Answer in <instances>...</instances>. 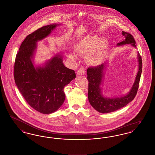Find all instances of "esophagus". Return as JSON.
I'll list each match as a JSON object with an SVG mask.
<instances>
[{"instance_id":"34e87169","label":"esophagus","mask_w":155,"mask_h":155,"mask_svg":"<svg viewBox=\"0 0 155 155\" xmlns=\"http://www.w3.org/2000/svg\"><path fill=\"white\" fill-rule=\"evenodd\" d=\"M85 73V70L84 68H82V67L77 71V75H84Z\"/></svg>"}]
</instances>
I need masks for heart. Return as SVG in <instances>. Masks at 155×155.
Returning a JSON list of instances; mask_svg holds the SVG:
<instances>
[{
	"mask_svg": "<svg viewBox=\"0 0 155 155\" xmlns=\"http://www.w3.org/2000/svg\"><path fill=\"white\" fill-rule=\"evenodd\" d=\"M107 46L106 40L99 39L96 36H89L81 40L77 46L76 51L80 54L88 55L87 59L89 63L96 65L102 61ZM70 56L72 59L75 58L73 53H71Z\"/></svg>",
	"mask_w": 155,
	"mask_h": 155,
	"instance_id": "obj_1",
	"label": "heart"
}]
</instances>
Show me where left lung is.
<instances>
[{"instance_id":"1","label":"left lung","mask_w":155,"mask_h":155,"mask_svg":"<svg viewBox=\"0 0 155 155\" xmlns=\"http://www.w3.org/2000/svg\"><path fill=\"white\" fill-rule=\"evenodd\" d=\"M122 34L125 37V40L118 43L117 45V46L131 44L134 47H136L135 41L131 34L122 31ZM138 59L139 69L133 86L127 95L119 97H104L102 94V90L100 86L102 82L103 70L105 64H102L97 66L89 67L87 69V79L89 82L88 92L89 102L96 110L102 113L113 112L124 107L135 98L139 87L142 69V58L139 53H138Z\"/></svg>"}]
</instances>
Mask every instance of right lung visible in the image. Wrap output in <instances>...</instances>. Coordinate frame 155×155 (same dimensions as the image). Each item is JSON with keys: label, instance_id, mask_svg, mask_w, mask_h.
Returning <instances> with one entry per match:
<instances>
[{"label": "right lung", "instance_id": "1", "mask_svg": "<svg viewBox=\"0 0 155 155\" xmlns=\"http://www.w3.org/2000/svg\"><path fill=\"white\" fill-rule=\"evenodd\" d=\"M58 25L44 26L27 35L15 60L14 78L17 88L30 106L43 114L59 109L66 97L63 89L75 78V71L65 67L59 54L44 66L35 68L32 61L37 42L48 36Z\"/></svg>", "mask_w": 155, "mask_h": 155}]
</instances>
